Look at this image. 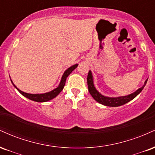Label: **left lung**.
<instances>
[{"label": "left lung", "mask_w": 155, "mask_h": 155, "mask_svg": "<svg viewBox=\"0 0 155 155\" xmlns=\"http://www.w3.org/2000/svg\"><path fill=\"white\" fill-rule=\"evenodd\" d=\"M147 79L145 81L144 84L141 87L138 89L136 91H135L133 93L130 94V95H125V96H120V97H107V96L103 95L102 94L100 93L95 88V84H94V80L93 76H92V74L91 71H90L88 73L87 76V85L89 92H90V95L93 97L95 100L98 102L99 104L104 105L106 106H111V107H117V106H122V105L127 104L129 101H132L134 99L140 92L143 90L147 82Z\"/></svg>", "instance_id": "1"}]
</instances>
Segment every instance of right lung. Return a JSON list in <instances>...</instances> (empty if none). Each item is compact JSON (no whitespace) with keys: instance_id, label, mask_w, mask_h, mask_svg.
I'll list each match as a JSON object with an SVG mask.
<instances>
[{"instance_id":"1","label":"right lung","mask_w":155,"mask_h":155,"mask_svg":"<svg viewBox=\"0 0 155 155\" xmlns=\"http://www.w3.org/2000/svg\"><path fill=\"white\" fill-rule=\"evenodd\" d=\"M78 66V64H75V65H72L70 68L67 69V70L65 71V72L63 73V76H62L61 80H60V82L58 85V87L57 88L54 89L50 92H46V93H41V94H31V93H27V92H25L22 91V90H19L17 87L15 86V84L13 83V81H12V84H13L14 87L18 90L20 94L24 96V97H27V98L30 99V100L35 101V102H39V103H43V102H47V101H49L51 100V99L54 98L56 97L57 96L60 94V92L63 90L64 86H65V81H66L67 77L71 74L73 71L74 69H76V68Z\"/></svg>"}]
</instances>
